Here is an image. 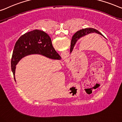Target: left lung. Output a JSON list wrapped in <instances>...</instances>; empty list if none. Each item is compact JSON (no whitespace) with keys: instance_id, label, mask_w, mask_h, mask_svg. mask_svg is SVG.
<instances>
[{"instance_id":"1","label":"left lung","mask_w":122,"mask_h":122,"mask_svg":"<svg viewBox=\"0 0 122 122\" xmlns=\"http://www.w3.org/2000/svg\"><path fill=\"white\" fill-rule=\"evenodd\" d=\"M91 33H98V34H100L102 36H103L102 33L100 32L99 31L95 29H92V28H86V29L80 30L77 31L73 35V37H72L71 46H70V53L73 51L76 42H77V41L78 40L79 38Z\"/></svg>"}]
</instances>
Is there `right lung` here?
Returning <instances> with one entry per match:
<instances>
[{"label":"right lung","mask_w":122,"mask_h":122,"mask_svg":"<svg viewBox=\"0 0 122 122\" xmlns=\"http://www.w3.org/2000/svg\"><path fill=\"white\" fill-rule=\"evenodd\" d=\"M33 54L53 59H61L53 47L50 37L45 32L35 30L25 33L16 42L11 58V70L15 81L16 65L22 58Z\"/></svg>","instance_id":"1"}]
</instances>
